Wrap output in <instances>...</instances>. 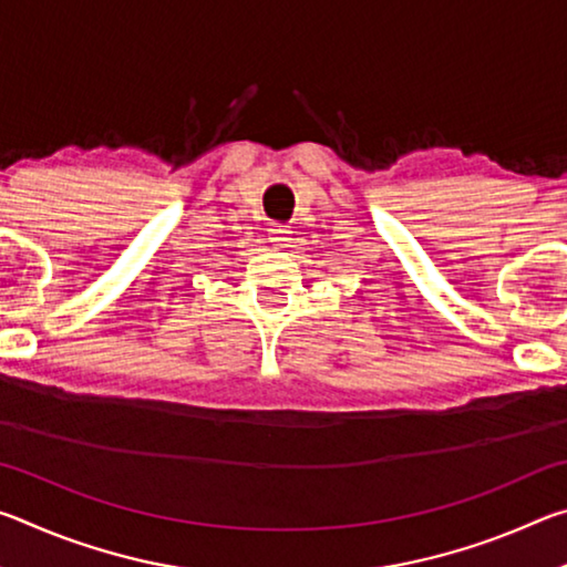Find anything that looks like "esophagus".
Segmentation results:
<instances>
[{
	"mask_svg": "<svg viewBox=\"0 0 567 567\" xmlns=\"http://www.w3.org/2000/svg\"><path fill=\"white\" fill-rule=\"evenodd\" d=\"M267 239L275 247H292V229H287L285 225H275L270 233H267Z\"/></svg>",
	"mask_w": 567,
	"mask_h": 567,
	"instance_id": "esophagus-1",
	"label": "esophagus"
}]
</instances>
